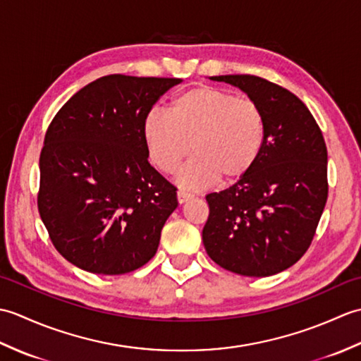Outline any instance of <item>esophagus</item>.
Segmentation results:
<instances>
[{
    "instance_id": "esophagus-1",
    "label": "esophagus",
    "mask_w": 361,
    "mask_h": 361,
    "mask_svg": "<svg viewBox=\"0 0 361 361\" xmlns=\"http://www.w3.org/2000/svg\"><path fill=\"white\" fill-rule=\"evenodd\" d=\"M192 197H194V195L186 192V190H178V192H176V198H178V203H186V202L190 200V198H192Z\"/></svg>"
}]
</instances>
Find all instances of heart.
<instances>
[{
  "mask_svg": "<svg viewBox=\"0 0 361 361\" xmlns=\"http://www.w3.org/2000/svg\"><path fill=\"white\" fill-rule=\"evenodd\" d=\"M142 140L150 163L175 173L178 183L203 189L219 178L231 185L247 176L262 155L267 118L260 105L228 90L198 85L176 94L169 113L152 110L142 121Z\"/></svg>",
  "mask_w": 361,
  "mask_h": 361,
  "instance_id": "obj_1",
  "label": "heart"
}]
</instances>
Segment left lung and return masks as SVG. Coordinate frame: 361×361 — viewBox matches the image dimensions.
<instances>
[{"label": "left lung", "instance_id": "1", "mask_svg": "<svg viewBox=\"0 0 361 361\" xmlns=\"http://www.w3.org/2000/svg\"><path fill=\"white\" fill-rule=\"evenodd\" d=\"M240 88L264 110L267 141L255 169L206 195L208 256L228 271L265 278L287 270L309 250L327 202V149L307 106L257 75H214Z\"/></svg>", "mask_w": 361, "mask_h": 361}]
</instances>
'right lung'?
Here are the masks:
<instances>
[{
    "mask_svg": "<svg viewBox=\"0 0 361 361\" xmlns=\"http://www.w3.org/2000/svg\"><path fill=\"white\" fill-rule=\"evenodd\" d=\"M181 79L111 74L79 90L54 116L40 153L38 212L68 262L124 274L155 256L178 206L149 163L142 121Z\"/></svg>",
    "mask_w": 361,
    "mask_h": 361,
    "instance_id": "obj_1",
    "label": "right lung"
}]
</instances>
